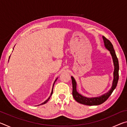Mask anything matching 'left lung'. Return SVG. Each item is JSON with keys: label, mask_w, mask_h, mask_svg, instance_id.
Masks as SVG:
<instances>
[{"label": "left lung", "mask_w": 127, "mask_h": 127, "mask_svg": "<svg viewBox=\"0 0 127 127\" xmlns=\"http://www.w3.org/2000/svg\"><path fill=\"white\" fill-rule=\"evenodd\" d=\"M103 40H104V45L107 50H108L111 55L112 57L114 65V79L113 81L112 86L110 90L107 92L102 95L99 96V97H85L81 94H79L78 92L77 91L76 87L77 83L75 81L73 77H71L72 81V87H73V91H72V95L73 97L77 102H78L80 104L86 105H98L102 104L105 101L107 100V98L109 97V96L111 95L114 90L117 87L118 79H119V62H118V59L117 58V55L115 52L113 46L111 42L107 40V38L102 36Z\"/></svg>", "instance_id": "1"}]
</instances>
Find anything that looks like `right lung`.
I'll use <instances>...</instances> for the list:
<instances>
[{"label":"right lung","instance_id":"1","mask_svg":"<svg viewBox=\"0 0 127 127\" xmlns=\"http://www.w3.org/2000/svg\"><path fill=\"white\" fill-rule=\"evenodd\" d=\"M57 79H58V78L55 79V81H54V84H53V89H52V91H51V94H50V96H49V97L48 98V99H47L46 101H45L44 102H42V104H41L40 105H42V104H45V103H46L49 100V99H50V97H51V96L52 95V94H53V86H54V83H55V81L57 80Z\"/></svg>","mask_w":127,"mask_h":127}]
</instances>
